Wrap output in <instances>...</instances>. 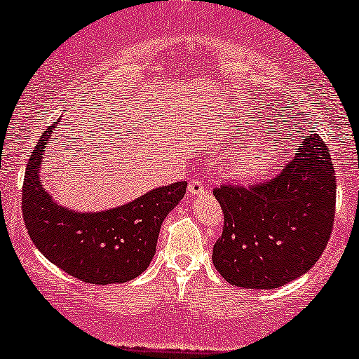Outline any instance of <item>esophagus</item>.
Returning a JSON list of instances; mask_svg holds the SVG:
<instances>
[{"instance_id":"esophagus-1","label":"esophagus","mask_w":359,"mask_h":359,"mask_svg":"<svg viewBox=\"0 0 359 359\" xmlns=\"http://www.w3.org/2000/svg\"><path fill=\"white\" fill-rule=\"evenodd\" d=\"M189 194H191V196H204L205 185L202 184L201 180L192 179L191 182H189Z\"/></svg>"}]
</instances>
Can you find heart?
I'll return each instance as SVG.
<instances>
[{
	"label": "heart",
	"mask_w": 359,
	"mask_h": 359,
	"mask_svg": "<svg viewBox=\"0 0 359 359\" xmlns=\"http://www.w3.org/2000/svg\"><path fill=\"white\" fill-rule=\"evenodd\" d=\"M279 161V155L266 145L250 147L248 150H241L232 158L231 172L239 180H254L273 170Z\"/></svg>",
	"instance_id": "b5f03b06"
}]
</instances>
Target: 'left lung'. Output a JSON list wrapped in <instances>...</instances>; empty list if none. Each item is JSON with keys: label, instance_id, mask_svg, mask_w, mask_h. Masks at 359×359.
Returning <instances> with one entry per match:
<instances>
[{"label": "left lung", "instance_id": "1", "mask_svg": "<svg viewBox=\"0 0 359 359\" xmlns=\"http://www.w3.org/2000/svg\"><path fill=\"white\" fill-rule=\"evenodd\" d=\"M222 236L212 262L229 284L276 289L316 264L331 237L336 175L318 133L301 137L294 158L278 177L252 187L222 185Z\"/></svg>", "mask_w": 359, "mask_h": 359}]
</instances>
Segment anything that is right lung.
Returning <instances> with one entry per match:
<instances>
[{
    "label": "right lung",
    "instance_id": "add662e5",
    "mask_svg": "<svg viewBox=\"0 0 359 359\" xmlns=\"http://www.w3.org/2000/svg\"><path fill=\"white\" fill-rule=\"evenodd\" d=\"M55 127L38 140L25 174L21 209L33 244L50 262L83 283L105 286L135 279L155 256L163 219L184 198L187 182L152 189L100 212L65 207L41 180L43 155Z\"/></svg>",
    "mask_w": 359,
    "mask_h": 359
}]
</instances>
